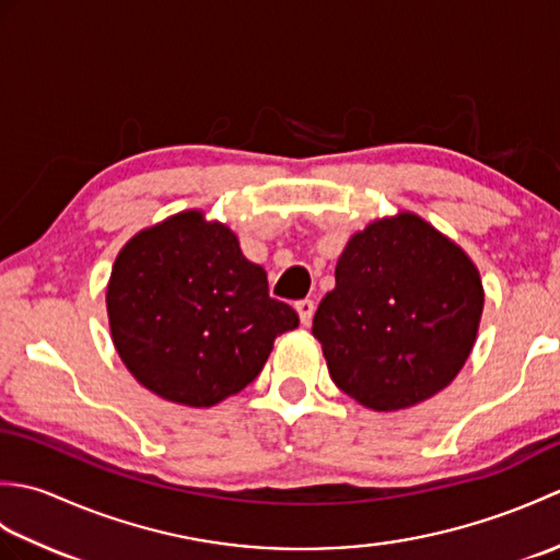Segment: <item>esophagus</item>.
Segmentation results:
<instances>
[{
    "label": "esophagus",
    "instance_id": "esophagus-1",
    "mask_svg": "<svg viewBox=\"0 0 560 560\" xmlns=\"http://www.w3.org/2000/svg\"><path fill=\"white\" fill-rule=\"evenodd\" d=\"M295 311H299V317H301V323L307 327L313 323V313H315V303L311 301V299H303V301H299L295 303Z\"/></svg>",
    "mask_w": 560,
    "mask_h": 560
}]
</instances>
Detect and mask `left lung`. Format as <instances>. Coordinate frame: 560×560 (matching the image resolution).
<instances>
[{"instance_id": "obj_1", "label": "left lung", "mask_w": 560, "mask_h": 560, "mask_svg": "<svg viewBox=\"0 0 560 560\" xmlns=\"http://www.w3.org/2000/svg\"><path fill=\"white\" fill-rule=\"evenodd\" d=\"M335 279L313 335L339 389L373 411H399L457 377L477 341L483 283L455 241L399 211L349 237Z\"/></svg>"}]
</instances>
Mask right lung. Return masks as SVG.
I'll return each instance as SVG.
<instances>
[{"label": "right lung", "instance_id": "obj_1", "mask_svg": "<svg viewBox=\"0 0 560 560\" xmlns=\"http://www.w3.org/2000/svg\"><path fill=\"white\" fill-rule=\"evenodd\" d=\"M105 305L115 349L137 383L195 409L247 387L273 339L299 327L291 305L269 299L267 271L243 255L237 235L199 209L129 237Z\"/></svg>", "mask_w": 560, "mask_h": 560}]
</instances>
